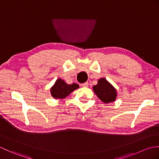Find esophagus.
I'll use <instances>...</instances> for the list:
<instances>
[{
    "instance_id": "esophagus-1",
    "label": "esophagus",
    "mask_w": 159,
    "mask_h": 159,
    "mask_svg": "<svg viewBox=\"0 0 159 159\" xmlns=\"http://www.w3.org/2000/svg\"><path fill=\"white\" fill-rule=\"evenodd\" d=\"M88 85H89V83H87V82L81 84V86L83 87H88Z\"/></svg>"
}]
</instances>
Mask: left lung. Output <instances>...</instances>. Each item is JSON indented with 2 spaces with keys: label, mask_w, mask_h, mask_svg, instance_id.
<instances>
[{
  "label": "left lung",
  "mask_w": 159,
  "mask_h": 159,
  "mask_svg": "<svg viewBox=\"0 0 159 159\" xmlns=\"http://www.w3.org/2000/svg\"><path fill=\"white\" fill-rule=\"evenodd\" d=\"M93 89L100 100L106 104L114 102L117 96L116 89L104 78L98 80V84L93 87Z\"/></svg>",
  "instance_id": "left-lung-1"
}]
</instances>
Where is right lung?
<instances>
[{
    "mask_svg": "<svg viewBox=\"0 0 159 159\" xmlns=\"http://www.w3.org/2000/svg\"><path fill=\"white\" fill-rule=\"evenodd\" d=\"M78 88L79 85L76 83L67 84L61 79H58L50 88V93L55 99H63Z\"/></svg>",
    "mask_w": 159,
    "mask_h": 159,
    "instance_id": "add662e5",
    "label": "right lung"
}]
</instances>
